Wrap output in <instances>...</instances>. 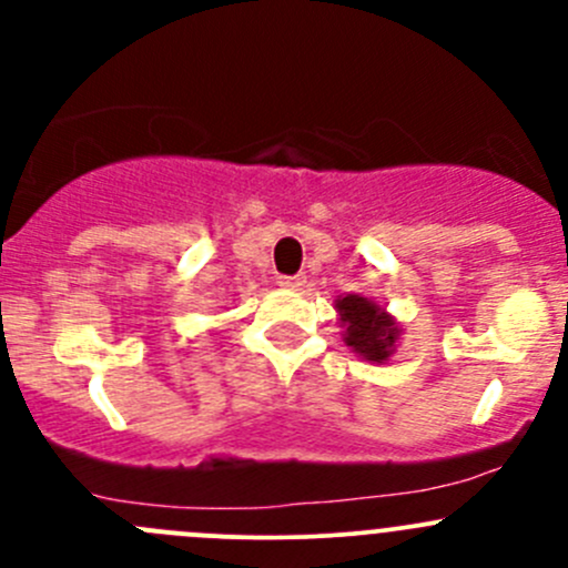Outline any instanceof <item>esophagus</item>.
I'll return each instance as SVG.
<instances>
[{
	"label": "esophagus",
	"mask_w": 568,
	"mask_h": 568,
	"mask_svg": "<svg viewBox=\"0 0 568 568\" xmlns=\"http://www.w3.org/2000/svg\"><path fill=\"white\" fill-rule=\"evenodd\" d=\"M280 285L285 291H302L307 285V277H302V274H296V277H280Z\"/></svg>",
	"instance_id": "34e87169"
}]
</instances>
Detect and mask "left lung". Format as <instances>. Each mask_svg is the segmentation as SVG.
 I'll use <instances>...</instances> for the list:
<instances>
[{
  "mask_svg": "<svg viewBox=\"0 0 568 568\" xmlns=\"http://www.w3.org/2000/svg\"><path fill=\"white\" fill-rule=\"evenodd\" d=\"M343 343L365 363L385 365L400 341V324L385 305L365 294H346L335 300Z\"/></svg>",
  "mask_w": 568,
  "mask_h": 568,
  "instance_id": "1",
  "label": "left lung"
}]
</instances>
